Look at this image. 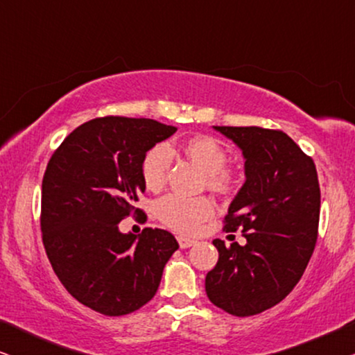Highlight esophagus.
<instances>
[{
    "label": "esophagus",
    "mask_w": 355,
    "mask_h": 355,
    "mask_svg": "<svg viewBox=\"0 0 355 355\" xmlns=\"http://www.w3.org/2000/svg\"><path fill=\"white\" fill-rule=\"evenodd\" d=\"M178 242H179V247H181V249H187V247H192L193 244H196V241L189 239V237H184V236H179Z\"/></svg>",
    "instance_id": "obj_1"
}]
</instances>
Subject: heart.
Listing matches in <instances>:
<instances>
[{"label":"heart","instance_id":"1","mask_svg":"<svg viewBox=\"0 0 355 355\" xmlns=\"http://www.w3.org/2000/svg\"><path fill=\"white\" fill-rule=\"evenodd\" d=\"M171 144H157L145 153L142 159V179L148 191H159L166 184L173 163ZM184 153L207 174V186L213 191L226 193L236 186V178L226 169L227 153L216 139L197 135L182 144ZM215 207L210 198H186L181 196H164L155 205L158 220L174 231L192 234L203 221L213 215Z\"/></svg>","mask_w":355,"mask_h":355}]
</instances>
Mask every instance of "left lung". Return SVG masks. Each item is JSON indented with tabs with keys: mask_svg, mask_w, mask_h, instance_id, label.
<instances>
[{
	"mask_svg": "<svg viewBox=\"0 0 355 355\" xmlns=\"http://www.w3.org/2000/svg\"><path fill=\"white\" fill-rule=\"evenodd\" d=\"M242 150L245 182L225 216L245 245L215 239L218 263L205 278L208 299L236 317L279 304L302 278L318 236L320 184L313 159L283 130L213 125Z\"/></svg>",
	"mask_w": 355,
	"mask_h": 355,
	"instance_id": "obj_1",
	"label": "left lung"
}]
</instances>
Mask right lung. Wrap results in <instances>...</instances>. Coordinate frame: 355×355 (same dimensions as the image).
<instances>
[{"label": "right lung", "mask_w": 355, "mask_h": 355, "mask_svg": "<svg viewBox=\"0 0 355 355\" xmlns=\"http://www.w3.org/2000/svg\"><path fill=\"white\" fill-rule=\"evenodd\" d=\"M178 128L153 119L105 116L80 124L55 150L42 182V239L72 297L119 317L157 294L163 268L179 249L171 232L145 227L123 234L119 223L145 191L142 159Z\"/></svg>", "instance_id": "1"}]
</instances>
